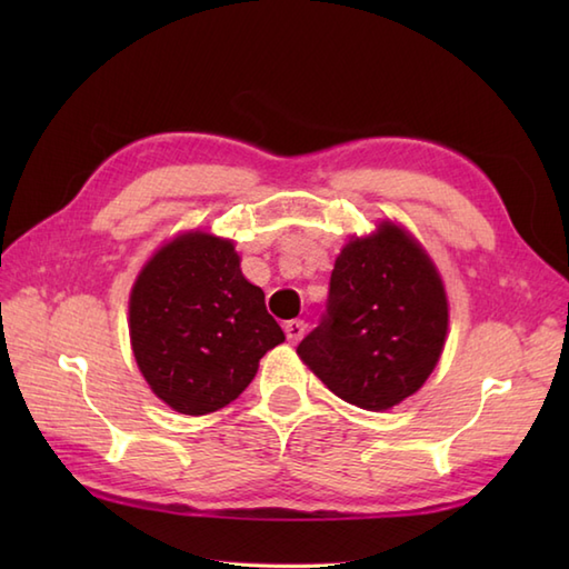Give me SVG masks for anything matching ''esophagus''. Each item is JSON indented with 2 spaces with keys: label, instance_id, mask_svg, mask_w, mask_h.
<instances>
[{
  "label": "esophagus",
  "instance_id": "1",
  "mask_svg": "<svg viewBox=\"0 0 569 569\" xmlns=\"http://www.w3.org/2000/svg\"><path fill=\"white\" fill-rule=\"evenodd\" d=\"M306 328H308V325H306L303 320H288V322L283 325V330H286L288 342H298L300 337L306 335Z\"/></svg>",
  "mask_w": 569,
  "mask_h": 569
}]
</instances>
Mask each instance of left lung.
I'll list each match as a JSON object with an SVG mask.
<instances>
[{
	"instance_id": "8db88e82",
	"label": "left lung",
	"mask_w": 569,
	"mask_h": 569,
	"mask_svg": "<svg viewBox=\"0 0 569 569\" xmlns=\"http://www.w3.org/2000/svg\"><path fill=\"white\" fill-rule=\"evenodd\" d=\"M447 335L442 278L393 222L349 239L330 276L328 312L298 357L342 401L386 410L432 373Z\"/></svg>"
}]
</instances>
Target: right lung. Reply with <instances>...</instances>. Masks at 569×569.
Returning a JSON list of instances; mask_svg holds the SVG:
<instances>
[{"instance_id": "1", "label": "right lung", "mask_w": 569, "mask_h": 569, "mask_svg": "<svg viewBox=\"0 0 569 569\" xmlns=\"http://www.w3.org/2000/svg\"><path fill=\"white\" fill-rule=\"evenodd\" d=\"M129 335L151 391L183 416L220 410L286 340L229 239L186 232L143 266L129 296Z\"/></svg>"}]
</instances>
